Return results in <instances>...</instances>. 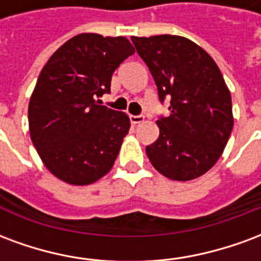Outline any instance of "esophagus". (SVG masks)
I'll list each match as a JSON object with an SVG mask.
<instances>
[{"label":"esophagus","mask_w":261,"mask_h":261,"mask_svg":"<svg viewBox=\"0 0 261 261\" xmlns=\"http://www.w3.org/2000/svg\"><path fill=\"white\" fill-rule=\"evenodd\" d=\"M144 119H145L144 116H130V121L133 124H140L144 121Z\"/></svg>","instance_id":"esophagus-1"}]
</instances>
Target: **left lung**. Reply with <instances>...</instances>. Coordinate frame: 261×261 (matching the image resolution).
<instances>
[{"label": "left lung", "mask_w": 261, "mask_h": 261, "mask_svg": "<svg viewBox=\"0 0 261 261\" xmlns=\"http://www.w3.org/2000/svg\"><path fill=\"white\" fill-rule=\"evenodd\" d=\"M131 40L158 86L170 99L169 116L156 121L159 137L145 148L168 179H197L217 164L233 127L232 99L211 56L183 36H133Z\"/></svg>", "instance_id": "1"}]
</instances>
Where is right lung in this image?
<instances>
[{"label":"right lung","mask_w":261,"mask_h":261,"mask_svg":"<svg viewBox=\"0 0 261 261\" xmlns=\"http://www.w3.org/2000/svg\"><path fill=\"white\" fill-rule=\"evenodd\" d=\"M134 47L123 36L81 33L48 59L33 89L28 119L44 166L72 186L92 185L112 169L130 119L99 105L112 75Z\"/></svg>","instance_id":"add662e5"}]
</instances>
